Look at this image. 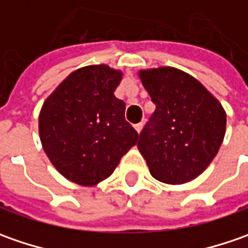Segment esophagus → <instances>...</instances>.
I'll return each instance as SVG.
<instances>
[{"label": "esophagus", "mask_w": 248, "mask_h": 248, "mask_svg": "<svg viewBox=\"0 0 248 248\" xmlns=\"http://www.w3.org/2000/svg\"><path fill=\"white\" fill-rule=\"evenodd\" d=\"M142 128H143V123H138V124H135V129L138 131V134L142 131Z\"/></svg>", "instance_id": "obj_1"}]
</instances>
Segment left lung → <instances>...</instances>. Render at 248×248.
Returning a JSON list of instances; mask_svg holds the SVG:
<instances>
[{
  "label": "left lung",
  "instance_id": "left-lung-1",
  "mask_svg": "<svg viewBox=\"0 0 248 248\" xmlns=\"http://www.w3.org/2000/svg\"><path fill=\"white\" fill-rule=\"evenodd\" d=\"M156 105L138 140L153 178L179 185L195 179L214 160L226 129V113L211 92L175 67L140 70Z\"/></svg>",
  "mask_w": 248,
  "mask_h": 248
}]
</instances>
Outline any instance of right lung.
<instances>
[{"label": "right lung", "mask_w": 248, "mask_h": 248, "mask_svg": "<svg viewBox=\"0 0 248 248\" xmlns=\"http://www.w3.org/2000/svg\"><path fill=\"white\" fill-rule=\"evenodd\" d=\"M123 73L108 64L81 67L44 102L38 131L44 152L66 179L95 186L113 174L138 142L124 117L125 103L114 96Z\"/></svg>", "instance_id": "add662e5"}]
</instances>
